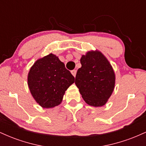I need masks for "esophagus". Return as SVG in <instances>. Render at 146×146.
<instances>
[{
  "mask_svg": "<svg viewBox=\"0 0 146 146\" xmlns=\"http://www.w3.org/2000/svg\"><path fill=\"white\" fill-rule=\"evenodd\" d=\"M76 73H77L76 70H73V71H71L72 75H73L74 77H75V75H76Z\"/></svg>",
  "mask_w": 146,
  "mask_h": 146,
  "instance_id": "1",
  "label": "esophagus"
}]
</instances>
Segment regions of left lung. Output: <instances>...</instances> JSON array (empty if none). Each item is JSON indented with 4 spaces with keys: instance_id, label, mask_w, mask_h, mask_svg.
<instances>
[{
    "instance_id": "1",
    "label": "left lung",
    "mask_w": 146,
    "mask_h": 146,
    "mask_svg": "<svg viewBox=\"0 0 146 146\" xmlns=\"http://www.w3.org/2000/svg\"><path fill=\"white\" fill-rule=\"evenodd\" d=\"M82 67L77 72L75 84L89 106H104L115 86V73L104 55L98 50L87 51L80 58Z\"/></svg>"
}]
</instances>
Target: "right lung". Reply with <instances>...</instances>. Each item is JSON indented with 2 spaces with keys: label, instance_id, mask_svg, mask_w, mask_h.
<instances>
[{
  "label": "right lung",
  "instance_id": "obj_1",
  "mask_svg": "<svg viewBox=\"0 0 146 146\" xmlns=\"http://www.w3.org/2000/svg\"><path fill=\"white\" fill-rule=\"evenodd\" d=\"M74 82V77L53 53L37 60L27 75L30 93L35 101L44 108L60 105L65 91Z\"/></svg>",
  "mask_w": 146,
  "mask_h": 146
}]
</instances>
